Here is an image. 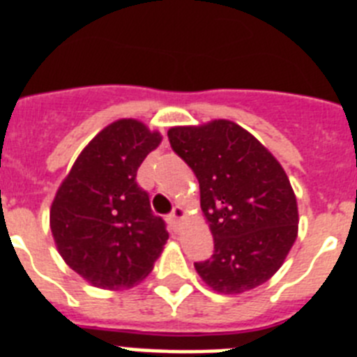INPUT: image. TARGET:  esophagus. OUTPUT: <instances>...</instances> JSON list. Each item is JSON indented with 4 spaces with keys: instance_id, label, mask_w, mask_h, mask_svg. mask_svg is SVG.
<instances>
[{
    "instance_id": "34e87169",
    "label": "esophagus",
    "mask_w": 357,
    "mask_h": 357,
    "mask_svg": "<svg viewBox=\"0 0 357 357\" xmlns=\"http://www.w3.org/2000/svg\"><path fill=\"white\" fill-rule=\"evenodd\" d=\"M184 214H185V211L182 209V207H175V209L172 211V214H169V216H168L169 223L176 227V225H178V223H181L182 218H184Z\"/></svg>"
}]
</instances>
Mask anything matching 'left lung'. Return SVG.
Returning <instances> with one entry per match:
<instances>
[{
    "label": "left lung",
    "instance_id": "1",
    "mask_svg": "<svg viewBox=\"0 0 357 357\" xmlns=\"http://www.w3.org/2000/svg\"><path fill=\"white\" fill-rule=\"evenodd\" d=\"M169 144L197 175L214 254L195 263L214 291L239 295L282 266L298 234V207L284 168L264 144L229 119L172 127Z\"/></svg>",
    "mask_w": 357,
    "mask_h": 357
}]
</instances>
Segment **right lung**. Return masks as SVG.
<instances>
[{
  "label": "right lung",
  "mask_w": 357,
  "mask_h": 357,
  "mask_svg": "<svg viewBox=\"0 0 357 357\" xmlns=\"http://www.w3.org/2000/svg\"><path fill=\"white\" fill-rule=\"evenodd\" d=\"M162 141L137 119L110 123L80 151L56 189L50 229L71 270L102 289L139 284L164 250L168 232L151 213L135 175Z\"/></svg>",
  "instance_id": "obj_1"
}]
</instances>
